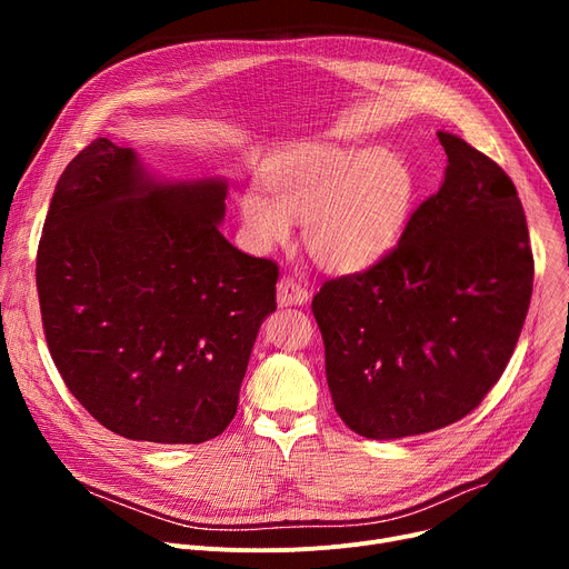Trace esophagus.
<instances>
[{
    "mask_svg": "<svg viewBox=\"0 0 569 569\" xmlns=\"http://www.w3.org/2000/svg\"><path fill=\"white\" fill-rule=\"evenodd\" d=\"M277 300L281 307L305 305L309 300V290L292 277H281L277 283Z\"/></svg>",
    "mask_w": 569,
    "mask_h": 569,
    "instance_id": "obj_1",
    "label": "esophagus"
}]
</instances>
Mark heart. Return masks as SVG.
<instances>
[{
  "label": "heart",
  "mask_w": 569,
  "mask_h": 569,
  "mask_svg": "<svg viewBox=\"0 0 569 569\" xmlns=\"http://www.w3.org/2000/svg\"><path fill=\"white\" fill-rule=\"evenodd\" d=\"M417 179L397 149L305 147L262 168V187L239 193L244 237L258 251L283 244L305 221L309 256L332 272H360L399 239Z\"/></svg>",
  "instance_id": "b5f03b06"
}]
</instances>
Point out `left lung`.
I'll use <instances>...</instances> for the list:
<instances>
[{
    "instance_id": "left-lung-1",
    "label": "left lung",
    "mask_w": 569,
    "mask_h": 569,
    "mask_svg": "<svg viewBox=\"0 0 569 569\" xmlns=\"http://www.w3.org/2000/svg\"><path fill=\"white\" fill-rule=\"evenodd\" d=\"M438 140L445 182L399 244L325 281L311 302L335 408L373 440L429 433L480 406L530 307L535 262L517 187L466 140Z\"/></svg>"
}]
</instances>
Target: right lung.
<instances>
[{
  "label": "right lung",
  "instance_id": "right-lung-1",
  "mask_svg": "<svg viewBox=\"0 0 569 569\" xmlns=\"http://www.w3.org/2000/svg\"><path fill=\"white\" fill-rule=\"evenodd\" d=\"M221 179L161 184L97 138L54 187L37 253L43 335L69 392L129 440L198 445L237 412L279 267L219 232Z\"/></svg>",
  "mask_w": 569,
  "mask_h": 569
}]
</instances>
